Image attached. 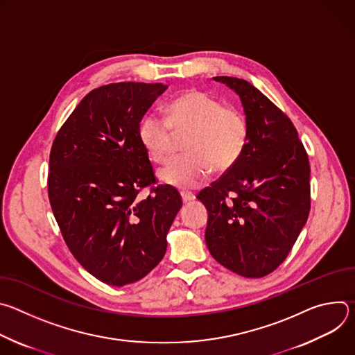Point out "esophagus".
Segmentation results:
<instances>
[{
	"label": "esophagus",
	"mask_w": 355,
	"mask_h": 355,
	"mask_svg": "<svg viewBox=\"0 0 355 355\" xmlns=\"http://www.w3.org/2000/svg\"><path fill=\"white\" fill-rule=\"evenodd\" d=\"M181 198H182L184 204H189L191 200L195 199V195L192 192H181Z\"/></svg>",
	"instance_id": "34e87169"
}]
</instances>
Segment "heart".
Instances as JSON below:
<instances>
[{"label": "heart", "instance_id": "1", "mask_svg": "<svg viewBox=\"0 0 355 355\" xmlns=\"http://www.w3.org/2000/svg\"><path fill=\"white\" fill-rule=\"evenodd\" d=\"M168 121L151 114L141 119L137 136L151 162L163 163L171 147L173 130L189 135L187 155L173 157L159 171L160 180L177 189H193L212 170L229 171L241 159L248 143V122L236 107L200 89H188L167 105Z\"/></svg>", "mask_w": 355, "mask_h": 355}]
</instances>
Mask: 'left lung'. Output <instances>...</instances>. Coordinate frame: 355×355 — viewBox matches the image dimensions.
Returning <instances> with one entry per match:
<instances>
[{"label": "left lung", "mask_w": 355, "mask_h": 355, "mask_svg": "<svg viewBox=\"0 0 355 355\" xmlns=\"http://www.w3.org/2000/svg\"><path fill=\"white\" fill-rule=\"evenodd\" d=\"M241 101L248 143L239 163L202 189L208 209L205 241L227 270L261 278L292 250L311 211V166L291 119L248 81L214 77Z\"/></svg>", "instance_id": "left-lung-1"}]
</instances>
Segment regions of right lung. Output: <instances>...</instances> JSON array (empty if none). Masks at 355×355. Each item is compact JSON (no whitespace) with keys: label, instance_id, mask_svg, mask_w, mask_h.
Instances as JSON below:
<instances>
[{"label":"right lung","instance_id":"right-lung-1","mask_svg":"<svg viewBox=\"0 0 355 355\" xmlns=\"http://www.w3.org/2000/svg\"><path fill=\"white\" fill-rule=\"evenodd\" d=\"M167 85L114 83L88 92L56 135L47 191L74 259L96 279L123 286L164 257L180 193L156 184L139 123Z\"/></svg>","mask_w":355,"mask_h":355}]
</instances>
